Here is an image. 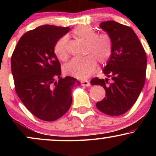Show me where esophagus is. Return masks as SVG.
Segmentation results:
<instances>
[{
  "instance_id": "esophagus-1",
  "label": "esophagus",
  "mask_w": 156,
  "mask_h": 156,
  "mask_svg": "<svg viewBox=\"0 0 156 156\" xmlns=\"http://www.w3.org/2000/svg\"><path fill=\"white\" fill-rule=\"evenodd\" d=\"M80 84H81V86H84V87H89L91 86L90 82L88 81V80H82V81L80 82Z\"/></svg>"
}]
</instances>
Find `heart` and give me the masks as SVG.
Wrapping results in <instances>:
<instances>
[{"label":"heart","instance_id":"obj_1","mask_svg":"<svg viewBox=\"0 0 156 156\" xmlns=\"http://www.w3.org/2000/svg\"><path fill=\"white\" fill-rule=\"evenodd\" d=\"M73 35L86 43L84 55L81 59H73L64 66V73L79 79H86L96 70L98 62L105 65L110 59L113 51L112 39L107 33L97 34L92 27L80 26L73 30ZM54 53L62 62L69 58L68 38H60L54 46Z\"/></svg>","mask_w":156,"mask_h":156}]
</instances>
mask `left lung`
I'll return each instance as SVG.
<instances>
[{
    "instance_id": "1",
    "label": "left lung",
    "mask_w": 156,
    "mask_h": 156,
    "mask_svg": "<svg viewBox=\"0 0 156 156\" xmlns=\"http://www.w3.org/2000/svg\"><path fill=\"white\" fill-rule=\"evenodd\" d=\"M112 39L113 51L103 69L105 79L94 78L92 85H101L105 91L97 108L107 115L125 114L137 101L146 79L147 55L137 35L129 26L115 21L100 24ZM112 83H108L109 78Z\"/></svg>"
}]
</instances>
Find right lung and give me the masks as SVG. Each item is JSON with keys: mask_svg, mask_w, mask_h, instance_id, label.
Masks as SVG:
<instances>
[{"mask_svg": "<svg viewBox=\"0 0 156 156\" xmlns=\"http://www.w3.org/2000/svg\"><path fill=\"white\" fill-rule=\"evenodd\" d=\"M69 31V27L39 26L21 37L12 53L16 92L28 110L42 120L62 117L72 104V88L80 84L73 77L61 78V64L54 53L56 42Z\"/></svg>", "mask_w": 156, "mask_h": 156, "instance_id": "add662e5", "label": "right lung"}]
</instances>
